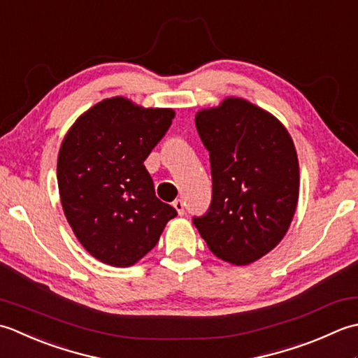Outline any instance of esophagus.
Returning a JSON list of instances; mask_svg holds the SVG:
<instances>
[{"mask_svg":"<svg viewBox=\"0 0 358 358\" xmlns=\"http://www.w3.org/2000/svg\"><path fill=\"white\" fill-rule=\"evenodd\" d=\"M173 207H174V208H176V211H178V215H179V216H182V215H184V213H185V208H184V202H182L180 199H176V201H174V202H173Z\"/></svg>","mask_w":358,"mask_h":358,"instance_id":"esophagus-1","label":"esophagus"}]
</instances>
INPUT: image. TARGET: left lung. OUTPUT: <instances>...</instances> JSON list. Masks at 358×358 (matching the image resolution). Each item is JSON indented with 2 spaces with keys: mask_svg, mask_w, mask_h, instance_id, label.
I'll list each match as a JSON object with an SVG mask.
<instances>
[{
  "mask_svg": "<svg viewBox=\"0 0 358 358\" xmlns=\"http://www.w3.org/2000/svg\"><path fill=\"white\" fill-rule=\"evenodd\" d=\"M210 152L213 196L208 213L194 217L217 258L233 266L258 261L286 235L300 194V165L286 127L241 97L196 113Z\"/></svg>",
  "mask_w": 358,
  "mask_h": 358,
  "instance_id": "obj_1",
  "label": "left lung"
}]
</instances>
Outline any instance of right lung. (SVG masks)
<instances>
[{
    "label": "right lung",
    "mask_w": 358,
    "mask_h": 358,
    "mask_svg": "<svg viewBox=\"0 0 358 358\" xmlns=\"http://www.w3.org/2000/svg\"><path fill=\"white\" fill-rule=\"evenodd\" d=\"M174 114L117 96L85 111L63 138L57 180L64 216L80 244L105 264L134 266L178 215L156 198L143 165Z\"/></svg>",
    "instance_id": "obj_1"
}]
</instances>
